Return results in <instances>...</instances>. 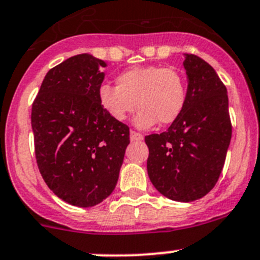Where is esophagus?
I'll return each instance as SVG.
<instances>
[{"label": "esophagus", "instance_id": "1", "mask_svg": "<svg viewBox=\"0 0 260 260\" xmlns=\"http://www.w3.org/2000/svg\"><path fill=\"white\" fill-rule=\"evenodd\" d=\"M130 140L132 142H140V140H143V135L137 132H130Z\"/></svg>", "mask_w": 260, "mask_h": 260}]
</instances>
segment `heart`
<instances>
[{
	"label": "heart",
	"mask_w": 260,
	"mask_h": 260,
	"mask_svg": "<svg viewBox=\"0 0 260 260\" xmlns=\"http://www.w3.org/2000/svg\"><path fill=\"white\" fill-rule=\"evenodd\" d=\"M99 102L116 121H123L135 107L134 125L148 128L159 122L170 125L182 113L187 98L185 81L178 71L159 66L134 67L117 77V86L102 85Z\"/></svg>",
	"instance_id": "1"
}]
</instances>
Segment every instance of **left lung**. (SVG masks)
Instances as JSON below:
<instances>
[{
    "mask_svg": "<svg viewBox=\"0 0 260 260\" xmlns=\"http://www.w3.org/2000/svg\"><path fill=\"white\" fill-rule=\"evenodd\" d=\"M187 98L182 113L162 134L146 137L147 170L159 193L190 202L218 182L232 137L227 89L209 63L183 54Z\"/></svg>",
    "mask_w": 260,
    "mask_h": 260,
    "instance_id": "obj_1",
    "label": "left lung"
}]
</instances>
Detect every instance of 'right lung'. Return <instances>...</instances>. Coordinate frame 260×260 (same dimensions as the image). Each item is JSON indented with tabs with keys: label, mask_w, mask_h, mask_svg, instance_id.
Masks as SVG:
<instances>
[{
	"label": "right lung",
	"mask_w": 260,
	"mask_h": 260,
	"mask_svg": "<svg viewBox=\"0 0 260 260\" xmlns=\"http://www.w3.org/2000/svg\"><path fill=\"white\" fill-rule=\"evenodd\" d=\"M104 60L90 54L67 59L47 72L32 106L37 165L63 201L91 208L113 192L128 146V127L99 102Z\"/></svg>",
	"instance_id": "add662e5"
}]
</instances>
